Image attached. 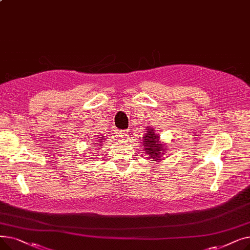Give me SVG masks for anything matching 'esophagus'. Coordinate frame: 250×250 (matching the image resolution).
I'll use <instances>...</instances> for the list:
<instances>
[{"instance_id": "esophagus-1", "label": "esophagus", "mask_w": 250, "mask_h": 250, "mask_svg": "<svg viewBox=\"0 0 250 250\" xmlns=\"http://www.w3.org/2000/svg\"><path fill=\"white\" fill-rule=\"evenodd\" d=\"M118 135H120L121 137H123L124 139H127V137L129 136V130H127V129L120 130V132H118Z\"/></svg>"}]
</instances>
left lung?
Wrapping results in <instances>:
<instances>
[{
    "instance_id": "obj_1",
    "label": "left lung",
    "mask_w": 250,
    "mask_h": 250,
    "mask_svg": "<svg viewBox=\"0 0 250 250\" xmlns=\"http://www.w3.org/2000/svg\"><path fill=\"white\" fill-rule=\"evenodd\" d=\"M158 135H157L155 132H153L152 129H148L146 135L143 138V145L144 149H145L146 153L150 155V158L154 159L155 161L160 160L159 158L161 157L164 151L162 148V144H159V139Z\"/></svg>"
}]
</instances>
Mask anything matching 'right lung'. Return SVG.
Masks as SVG:
<instances>
[{
	"instance_id": "add662e5",
	"label": "right lung",
	"mask_w": 250,
	"mask_h": 250,
	"mask_svg": "<svg viewBox=\"0 0 250 250\" xmlns=\"http://www.w3.org/2000/svg\"><path fill=\"white\" fill-rule=\"evenodd\" d=\"M99 142H102V140L100 139V140H99ZM97 145H98V143H94V146H97ZM94 146H93V147H94Z\"/></svg>"
}]
</instances>
